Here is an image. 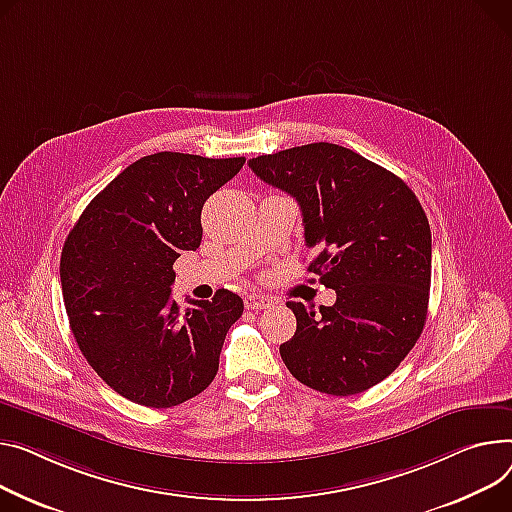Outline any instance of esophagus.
<instances>
[{"instance_id":"34e87169","label":"esophagus","mask_w":512,"mask_h":512,"mask_svg":"<svg viewBox=\"0 0 512 512\" xmlns=\"http://www.w3.org/2000/svg\"><path fill=\"white\" fill-rule=\"evenodd\" d=\"M245 306L251 311H261V309H269L271 300L267 296H261V294H249L245 298Z\"/></svg>"}]
</instances>
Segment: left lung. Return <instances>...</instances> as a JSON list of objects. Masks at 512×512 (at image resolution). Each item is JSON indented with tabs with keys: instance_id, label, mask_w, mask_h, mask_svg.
<instances>
[{
	"instance_id": "1",
	"label": "left lung",
	"mask_w": 512,
	"mask_h": 512,
	"mask_svg": "<svg viewBox=\"0 0 512 512\" xmlns=\"http://www.w3.org/2000/svg\"><path fill=\"white\" fill-rule=\"evenodd\" d=\"M253 173L300 206L311 274L335 290L319 315L288 302L296 333L280 346L292 377L327 395L383 379L422 335L432 274L430 224L414 191L387 168L317 142L249 160Z\"/></svg>"
}]
</instances>
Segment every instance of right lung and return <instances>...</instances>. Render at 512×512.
<instances>
[{"mask_svg":"<svg viewBox=\"0 0 512 512\" xmlns=\"http://www.w3.org/2000/svg\"><path fill=\"white\" fill-rule=\"evenodd\" d=\"M245 158L158 152L129 164L82 212L61 251V290L76 342L98 377L125 399L173 407L218 372L243 298L218 290L179 311L173 263L201 243L206 199Z\"/></svg>","mask_w":512,"mask_h":512,"instance_id":"1","label":"right lung"}]
</instances>
